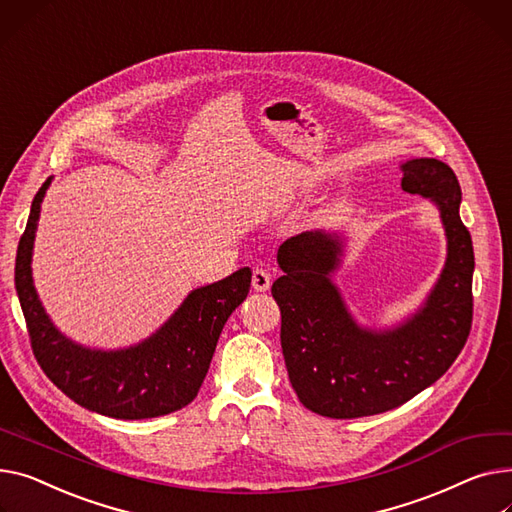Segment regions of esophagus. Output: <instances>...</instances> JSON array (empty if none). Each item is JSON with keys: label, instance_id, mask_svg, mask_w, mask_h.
Returning <instances> with one entry per match:
<instances>
[{"label": "esophagus", "instance_id": "obj_1", "mask_svg": "<svg viewBox=\"0 0 512 512\" xmlns=\"http://www.w3.org/2000/svg\"><path fill=\"white\" fill-rule=\"evenodd\" d=\"M251 284H253V288L257 290V292H265L269 286H271V276L267 274L265 269H255L253 271V278H251Z\"/></svg>", "mask_w": 512, "mask_h": 512}]
</instances>
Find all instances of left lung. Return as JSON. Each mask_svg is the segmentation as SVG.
<instances>
[{"mask_svg": "<svg viewBox=\"0 0 512 512\" xmlns=\"http://www.w3.org/2000/svg\"><path fill=\"white\" fill-rule=\"evenodd\" d=\"M401 189L428 197L447 234V261L420 309L393 329L360 327L333 284L344 253L335 232H302L278 249L284 276L271 286L282 313L292 389L311 412L335 420L393 410L438 381L461 354L473 317V245L461 222V187L449 164H401Z\"/></svg>", "mask_w": 512, "mask_h": 512, "instance_id": "8db88e82", "label": "left lung"}]
</instances>
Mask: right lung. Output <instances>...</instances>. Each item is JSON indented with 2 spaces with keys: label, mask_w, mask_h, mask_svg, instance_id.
<instances>
[{
  "label": "right lung",
  "mask_w": 512,
  "mask_h": 512,
  "mask_svg": "<svg viewBox=\"0 0 512 512\" xmlns=\"http://www.w3.org/2000/svg\"><path fill=\"white\" fill-rule=\"evenodd\" d=\"M51 177L34 195L16 253V292L30 346L43 372L90 412L117 420H144L189 405L206 379L218 337L251 288V269L193 290L175 315L138 346L92 350L65 337L45 313L32 284V247Z\"/></svg>",
  "instance_id": "add662e5"
}]
</instances>
